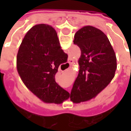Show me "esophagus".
<instances>
[{"label":"esophagus","instance_id":"1","mask_svg":"<svg viewBox=\"0 0 131 131\" xmlns=\"http://www.w3.org/2000/svg\"><path fill=\"white\" fill-rule=\"evenodd\" d=\"M72 61H73V60H71V58H69V64H71V62H72Z\"/></svg>","mask_w":131,"mask_h":131}]
</instances>
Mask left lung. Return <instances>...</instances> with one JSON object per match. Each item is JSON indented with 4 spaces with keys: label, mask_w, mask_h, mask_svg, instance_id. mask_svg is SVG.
<instances>
[{
    "label": "left lung",
    "mask_w": 131,
    "mask_h": 131,
    "mask_svg": "<svg viewBox=\"0 0 131 131\" xmlns=\"http://www.w3.org/2000/svg\"><path fill=\"white\" fill-rule=\"evenodd\" d=\"M74 43L81 49L79 71L70 94L76 103L93 98L112 80L116 69V57L108 38L92 26L80 29Z\"/></svg>",
    "instance_id": "8db88e82"
}]
</instances>
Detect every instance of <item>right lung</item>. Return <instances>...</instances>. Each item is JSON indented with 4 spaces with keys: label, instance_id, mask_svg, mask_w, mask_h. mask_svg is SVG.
<instances>
[{
    "label": "right lung",
    "instance_id": "1",
    "mask_svg": "<svg viewBox=\"0 0 131 131\" xmlns=\"http://www.w3.org/2000/svg\"><path fill=\"white\" fill-rule=\"evenodd\" d=\"M64 53L56 31L48 24L34 26L19 46L17 71L25 85L45 102L61 104L69 97L54 78L60 64L67 62Z\"/></svg>",
    "mask_w": 131,
    "mask_h": 131
}]
</instances>
